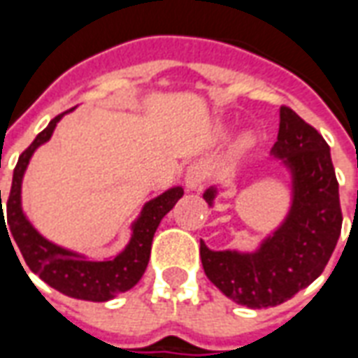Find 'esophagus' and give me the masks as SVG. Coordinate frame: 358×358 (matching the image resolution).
<instances>
[{"label":"esophagus","instance_id":"obj_1","mask_svg":"<svg viewBox=\"0 0 358 358\" xmlns=\"http://www.w3.org/2000/svg\"><path fill=\"white\" fill-rule=\"evenodd\" d=\"M186 186L189 189H201L205 180H207V169L203 163H194L187 166L186 171Z\"/></svg>","mask_w":358,"mask_h":358}]
</instances>
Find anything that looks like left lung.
<instances>
[{
    "label": "left lung",
    "instance_id": "left-lung-1",
    "mask_svg": "<svg viewBox=\"0 0 358 358\" xmlns=\"http://www.w3.org/2000/svg\"><path fill=\"white\" fill-rule=\"evenodd\" d=\"M272 155L293 176V203L285 222L255 253L210 251L201 241L205 274L226 297L249 308L276 307L322 274L341 234L339 186L330 148L316 128L282 105ZM217 189L205 192L213 203Z\"/></svg>",
    "mask_w": 358,
    "mask_h": 358
}]
</instances>
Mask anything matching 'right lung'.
Here are the masks:
<instances>
[{
    "mask_svg": "<svg viewBox=\"0 0 358 358\" xmlns=\"http://www.w3.org/2000/svg\"><path fill=\"white\" fill-rule=\"evenodd\" d=\"M63 115L65 113H61V115L53 118L50 124L36 136V140L20 153L19 163H17L15 172H13L11 192H9V197H7V222H3L5 218L3 213H1L3 207H1L0 189V230L1 226H5L7 238L13 243H17V248L20 249V255L24 259V263L28 264V268L32 270L36 276L42 278L45 284H50L57 292L65 293V295L74 297V299L101 303V301L113 299L118 293L128 292L130 287H134L140 282V278L143 276V272L148 268L149 255H151V241H153V236H155L157 226L163 220L164 215L176 205L180 197L184 195V189L182 187H172L169 192H164L163 195L151 199L143 207L141 217L134 224L130 243L115 259L88 261V259L76 255L73 251H66V249L53 245L51 241H48L36 232L32 224L27 220V217L22 215V209H20V184H22V176H24V171H27L32 153L42 143L50 140L51 134H53L55 126H57ZM7 225L10 226L9 229L6 228ZM13 251H15V248H13Z\"/></svg>",
    "mask_w": 358,
    "mask_h": 358,
    "instance_id": "1",
    "label": "right lung"
}]
</instances>
